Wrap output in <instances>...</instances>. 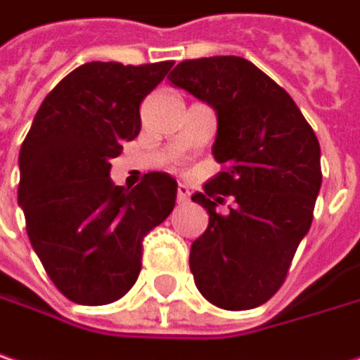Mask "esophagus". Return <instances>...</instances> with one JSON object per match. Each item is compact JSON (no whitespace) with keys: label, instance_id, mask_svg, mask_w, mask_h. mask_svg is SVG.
Segmentation results:
<instances>
[{"label":"esophagus","instance_id":"esophagus-1","mask_svg":"<svg viewBox=\"0 0 360 360\" xmlns=\"http://www.w3.org/2000/svg\"><path fill=\"white\" fill-rule=\"evenodd\" d=\"M189 201V189L185 187V185H179L177 187V203L179 205H185Z\"/></svg>","mask_w":360,"mask_h":360}]
</instances>
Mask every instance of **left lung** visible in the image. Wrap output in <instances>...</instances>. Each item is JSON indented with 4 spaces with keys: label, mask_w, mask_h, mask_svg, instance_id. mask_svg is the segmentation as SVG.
<instances>
[{
    "label": "left lung",
    "mask_w": 360,
    "mask_h": 360,
    "mask_svg": "<svg viewBox=\"0 0 360 360\" xmlns=\"http://www.w3.org/2000/svg\"><path fill=\"white\" fill-rule=\"evenodd\" d=\"M171 83L216 110L212 146L222 171L191 200L210 214L191 244L201 295L222 309H252L283 285L322 185L320 142L283 87L240 56L179 63ZM226 195L228 214L215 207Z\"/></svg>",
    "instance_id": "8db88e82"
}]
</instances>
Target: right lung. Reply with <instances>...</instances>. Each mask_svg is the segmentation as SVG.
I'll return each instance as SVG.
<instances>
[{
    "mask_svg": "<svg viewBox=\"0 0 360 360\" xmlns=\"http://www.w3.org/2000/svg\"><path fill=\"white\" fill-rule=\"evenodd\" d=\"M173 60L85 63L34 116L20 148L18 203L26 232L56 289L75 304L105 306L136 283L144 236L173 212L177 181L146 173L130 191L110 160L140 132V103Z\"/></svg>",
    "mask_w": 360,
    "mask_h": 360,
    "instance_id": "add662e5",
    "label": "right lung"
}]
</instances>
